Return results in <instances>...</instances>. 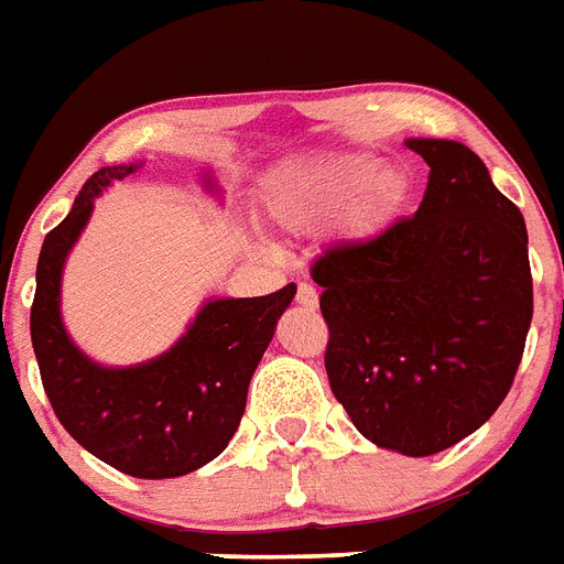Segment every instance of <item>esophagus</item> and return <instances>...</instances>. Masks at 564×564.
<instances>
[{"instance_id": "esophagus-1", "label": "esophagus", "mask_w": 564, "mask_h": 564, "mask_svg": "<svg viewBox=\"0 0 564 564\" xmlns=\"http://www.w3.org/2000/svg\"><path fill=\"white\" fill-rule=\"evenodd\" d=\"M295 301H299L301 307H316L318 304V292L316 286H310V283H299V292H295Z\"/></svg>"}]
</instances>
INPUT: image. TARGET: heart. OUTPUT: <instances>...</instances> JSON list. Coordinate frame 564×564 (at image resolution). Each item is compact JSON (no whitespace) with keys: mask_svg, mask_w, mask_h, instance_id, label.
<instances>
[{"mask_svg":"<svg viewBox=\"0 0 564 564\" xmlns=\"http://www.w3.org/2000/svg\"><path fill=\"white\" fill-rule=\"evenodd\" d=\"M403 181L392 172L380 175V161L369 154L330 158L292 178L272 198V216L292 230H310L343 216L362 198L371 216H380L401 202Z\"/></svg>","mask_w":564,"mask_h":564,"instance_id":"1","label":"heart"}]
</instances>
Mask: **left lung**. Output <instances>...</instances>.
I'll return each mask as SVG.
<instances>
[{
  "instance_id": "obj_1",
  "label": "left lung",
  "mask_w": 564,
  "mask_h": 564,
  "mask_svg": "<svg viewBox=\"0 0 564 564\" xmlns=\"http://www.w3.org/2000/svg\"><path fill=\"white\" fill-rule=\"evenodd\" d=\"M430 166L419 210L313 263L336 401L377 447L430 456L507 398L533 322L524 216L454 140H406Z\"/></svg>"
}]
</instances>
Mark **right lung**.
Here are the masks:
<instances>
[{"label":"right lung","instance_id":"1","mask_svg":"<svg viewBox=\"0 0 564 564\" xmlns=\"http://www.w3.org/2000/svg\"><path fill=\"white\" fill-rule=\"evenodd\" d=\"M134 170L96 172L69 216L43 239L31 345L66 433L117 471L166 480L202 468L228 447L246 412L251 375L295 299V283L260 299H210L170 351L140 366L108 369L84 357L61 322L64 260L90 219L93 198Z\"/></svg>","mask_w":564,"mask_h":564}]
</instances>
